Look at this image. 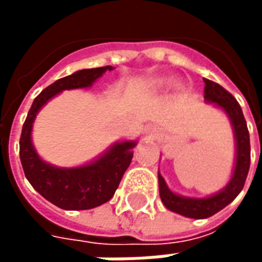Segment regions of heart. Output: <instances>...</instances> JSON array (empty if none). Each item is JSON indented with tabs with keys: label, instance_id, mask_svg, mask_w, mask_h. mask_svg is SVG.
Here are the masks:
<instances>
[{
	"label": "heart",
	"instance_id": "1",
	"mask_svg": "<svg viewBox=\"0 0 262 262\" xmlns=\"http://www.w3.org/2000/svg\"><path fill=\"white\" fill-rule=\"evenodd\" d=\"M165 84H167V81L165 80H156L153 82L154 86H163V85H165Z\"/></svg>",
	"mask_w": 262,
	"mask_h": 262
}]
</instances>
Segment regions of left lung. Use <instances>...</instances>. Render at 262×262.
Returning a JSON list of instances; mask_svg holds the SVG:
<instances>
[{
	"instance_id": "1",
	"label": "left lung",
	"mask_w": 262,
	"mask_h": 262,
	"mask_svg": "<svg viewBox=\"0 0 262 262\" xmlns=\"http://www.w3.org/2000/svg\"><path fill=\"white\" fill-rule=\"evenodd\" d=\"M203 81L206 102L216 103L219 108L225 111L231 122L236 139V165L229 184L220 192L208 198H185L177 195L170 191L164 178L159 172L160 198L165 208L192 219L210 217L227 206L231 201H234V198L242 192L250 170V135L242 106L238 105L236 98L217 82H213L208 78H203Z\"/></svg>"
}]
</instances>
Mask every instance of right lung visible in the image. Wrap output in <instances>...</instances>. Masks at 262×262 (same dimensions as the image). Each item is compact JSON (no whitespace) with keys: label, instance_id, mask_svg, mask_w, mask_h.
Wrapping results in <instances>:
<instances>
[{"label":"right lung","instance_id":"obj_1","mask_svg":"<svg viewBox=\"0 0 262 262\" xmlns=\"http://www.w3.org/2000/svg\"><path fill=\"white\" fill-rule=\"evenodd\" d=\"M111 66L85 69L54 81L32 103L19 140V157L25 177L45 199L66 210H85L108 202L119 187L122 177L133 159L136 142H120L90 164L74 168H59L45 163L32 144V126L45 103L64 90L86 88Z\"/></svg>","mask_w":262,"mask_h":262}]
</instances>
